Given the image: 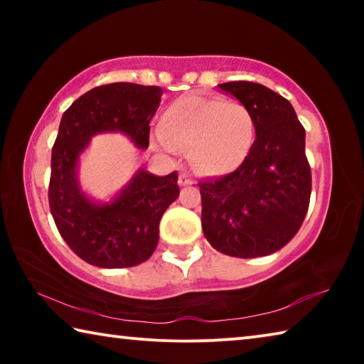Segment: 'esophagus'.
I'll return each instance as SVG.
<instances>
[{"mask_svg": "<svg viewBox=\"0 0 364 364\" xmlns=\"http://www.w3.org/2000/svg\"><path fill=\"white\" fill-rule=\"evenodd\" d=\"M180 184L181 186H189V184H193V178H191L186 171H183L180 175Z\"/></svg>", "mask_w": 364, "mask_h": 364, "instance_id": "1", "label": "esophagus"}]
</instances>
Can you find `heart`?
<instances>
[{
    "mask_svg": "<svg viewBox=\"0 0 364 364\" xmlns=\"http://www.w3.org/2000/svg\"><path fill=\"white\" fill-rule=\"evenodd\" d=\"M254 141V115L239 101L188 96L171 102L160 119L159 143L168 151H188L191 165L205 176L237 170Z\"/></svg>",
    "mask_w": 364,
    "mask_h": 364,
    "instance_id": "obj_1",
    "label": "heart"
}]
</instances>
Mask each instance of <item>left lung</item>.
<instances>
[{"instance_id": "obj_1", "label": "left lung", "mask_w": 364, "mask_h": 364, "mask_svg": "<svg viewBox=\"0 0 364 364\" xmlns=\"http://www.w3.org/2000/svg\"><path fill=\"white\" fill-rule=\"evenodd\" d=\"M254 115L257 138L232 173L199 183L202 230L213 249L255 258L297 234L310 205L311 168L305 128L286 97L254 82L218 85Z\"/></svg>"}]
</instances>
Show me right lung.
<instances>
[{
    "instance_id": "obj_1",
    "label": "right lung",
    "mask_w": 364,
    "mask_h": 364,
    "mask_svg": "<svg viewBox=\"0 0 364 364\" xmlns=\"http://www.w3.org/2000/svg\"><path fill=\"white\" fill-rule=\"evenodd\" d=\"M164 91L159 86L109 83L90 90L65 110L51 154L49 208L67 245L86 263L128 268L146 262L159 242L164 212L180 196L178 173L139 170L109 204H96L78 186V157L91 136L120 132L141 149Z\"/></svg>"
}]
</instances>
